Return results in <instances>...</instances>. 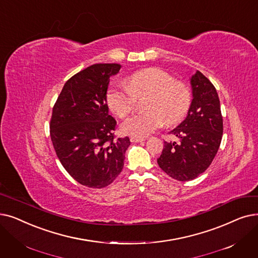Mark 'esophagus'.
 I'll list each match as a JSON object with an SVG mask.
<instances>
[{
    "mask_svg": "<svg viewBox=\"0 0 258 258\" xmlns=\"http://www.w3.org/2000/svg\"><path fill=\"white\" fill-rule=\"evenodd\" d=\"M145 139L144 138H141V137H131V142H134V143H136V142H142V141H144Z\"/></svg>",
    "mask_w": 258,
    "mask_h": 258,
    "instance_id": "34e87169",
    "label": "esophagus"
}]
</instances>
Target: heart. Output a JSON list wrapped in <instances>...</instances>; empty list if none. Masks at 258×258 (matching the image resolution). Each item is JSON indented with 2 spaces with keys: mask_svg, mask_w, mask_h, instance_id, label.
<instances>
[{
  "mask_svg": "<svg viewBox=\"0 0 258 258\" xmlns=\"http://www.w3.org/2000/svg\"><path fill=\"white\" fill-rule=\"evenodd\" d=\"M126 85L114 84L107 91L106 101L119 118L127 117L135 107L136 99L149 95L143 104L144 113L128 118L122 131L135 137H144L159 128L181 121L192 104V92L188 85L161 69H145L127 77Z\"/></svg>",
  "mask_w": 258,
  "mask_h": 258,
  "instance_id": "heart-1",
  "label": "heart"
}]
</instances>
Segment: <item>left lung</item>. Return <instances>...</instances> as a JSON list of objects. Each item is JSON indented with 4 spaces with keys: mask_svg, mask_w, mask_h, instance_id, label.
Returning a JSON list of instances; mask_svg holds the SVG:
<instances>
[{
    "mask_svg": "<svg viewBox=\"0 0 258 258\" xmlns=\"http://www.w3.org/2000/svg\"><path fill=\"white\" fill-rule=\"evenodd\" d=\"M193 100L186 118L170 132L178 142H166L157 159L160 169L179 181L193 180L211 165L223 132L220 102L215 86L197 72L191 79Z\"/></svg>",
    "mask_w": 258,
    "mask_h": 258,
    "instance_id": "left-lung-1",
    "label": "left lung"
}]
</instances>
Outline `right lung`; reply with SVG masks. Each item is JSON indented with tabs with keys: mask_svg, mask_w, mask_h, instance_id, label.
<instances>
[{
	"mask_svg": "<svg viewBox=\"0 0 258 258\" xmlns=\"http://www.w3.org/2000/svg\"><path fill=\"white\" fill-rule=\"evenodd\" d=\"M116 63L94 64L66 81L52 107L50 138L61 164L77 182L102 188L124 165L131 141L117 138V121L108 115L106 92Z\"/></svg>",
	"mask_w": 258,
	"mask_h": 258,
	"instance_id": "obj_1",
	"label": "right lung"
}]
</instances>
